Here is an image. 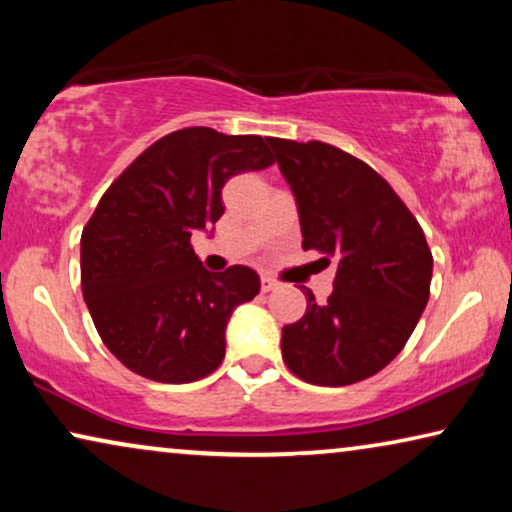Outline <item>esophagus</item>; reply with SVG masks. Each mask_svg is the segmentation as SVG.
I'll list each match as a JSON object with an SVG mask.
<instances>
[{"label":"esophagus","mask_w":512,"mask_h":512,"mask_svg":"<svg viewBox=\"0 0 512 512\" xmlns=\"http://www.w3.org/2000/svg\"><path fill=\"white\" fill-rule=\"evenodd\" d=\"M272 289H277V282H275V279H272V277L263 275V277H261V291L268 293V291H272Z\"/></svg>","instance_id":"esophagus-1"}]
</instances>
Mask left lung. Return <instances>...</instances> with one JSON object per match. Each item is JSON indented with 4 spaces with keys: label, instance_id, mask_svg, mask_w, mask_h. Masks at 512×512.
<instances>
[{
    "label": "left lung",
    "instance_id": "8db88e82",
    "mask_svg": "<svg viewBox=\"0 0 512 512\" xmlns=\"http://www.w3.org/2000/svg\"><path fill=\"white\" fill-rule=\"evenodd\" d=\"M268 144L296 198L303 249L338 261L326 303L307 291L303 319L282 328L284 363L319 387L366 380L396 359L429 303V244L394 188L363 160L324 142Z\"/></svg>",
    "mask_w": 512,
    "mask_h": 512
}]
</instances>
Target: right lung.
<instances>
[{"mask_svg": "<svg viewBox=\"0 0 512 512\" xmlns=\"http://www.w3.org/2000/svg\"><path fill=\"white\" fill-rule=\"evenodd\" d=\"M265 142L177 130L102 195L81 235V289L102 342L132 373L186 384L221 366L230 314L261 291V279L247 265L202 268L191 235L214 233L230 177L272 165Z\"/></svg>", "mask_w": 512, "mask_h": 512, "instance_id": "obj_1", "label": "right lung"}]
</instances>
